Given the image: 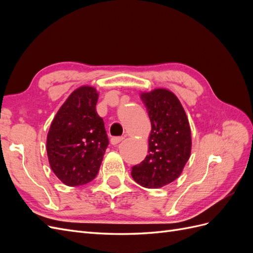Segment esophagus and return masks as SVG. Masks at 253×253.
<instances>
[{
    "mask_svg": "<svg viewBox=\"0 0 253 253\" xmlns=\"http://www.w3.org/2000/svg\"><path fill=\"white\" fill-rule=\"evenodd\" d=\"M124 139H125L124 137H112V138H111V143L113 145H116V144H118L119 142H121Z\"/></svg>",
    "mask_w": 253,
    "mask_h": 253,
    "instance_id": "esophagus-1",
    "label": "esophagus"
}]
</instances>
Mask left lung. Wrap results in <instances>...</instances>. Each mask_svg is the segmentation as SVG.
Wrapping results in <instances>:
<instances>
[{"label": "left lung", "instance_id": "left-lung-1", "mask_svg": "<svg viewBox=\"0 0 253 253\" xmlns=\"http://www.w3.org/2000/svg\"><path fill=\"white\" fill-rule=\"evenodd\" d=\"M140 98L152 129L149 154L132 168V177L144 188L158 189L181 174L191 154V129L180 101L169 89H153Z\"/></svg>", "mask_w": 253, "mask_h": 253}]
</instances>
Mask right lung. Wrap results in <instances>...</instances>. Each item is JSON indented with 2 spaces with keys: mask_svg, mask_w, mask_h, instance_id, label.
<instances>
[{
  "mask_svg": "<svg viewBox=\"0 0 253 253\" xmlns=\"http://www.w3.org/2000/svg\"><path fill=\"white\" fill-rule=\"evenodd\" d=\"M98 93L83 85L66 99L53 118L46 150L52 172L64 185L77 187L93 180L102 163L109 138L96 112Z\"/></svg>",
  "mask_w": 253,
  "mask_h": 253,
  "instance_id": "obj_1",
  "label": "right lung"
}]
</instances>
